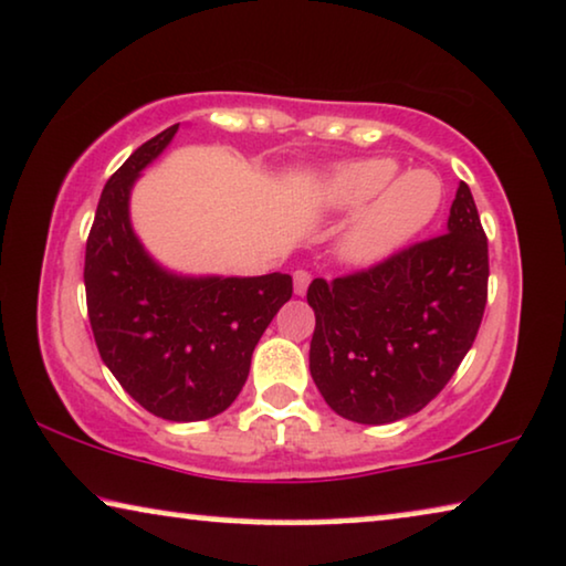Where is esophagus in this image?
<instances>
[{"mask_svg": "<svg viewBox=\"0 0 566 566\" xmlns=\"http://www.w3.org/2000/svg\"><path fill=\"white\" fill-rule=\"evenodd\" d=\"M308 283H311V275L306 270H296V273H293V291H296V296H303V293L308 291Z\"/></svg>", "mask_w": 566, "mask_h": 566, "instance_id": "obj_1", "label": "esophagus"}]
</instances>
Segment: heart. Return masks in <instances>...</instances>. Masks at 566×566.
I'll use <instances>...</instances> for the list:
<instances>
[{
  "label": "heart",
  "instance_id": "b5f03b06",
  "mask_svg": "<svg viewBox=\"0 0 566 566\" xmlns=\"http://www.w3.org/2000/svg\"><path fill=\"white\" fill-rule=\"evenodd\" d=\"M396 158L339 163L311 181L306 193L324 214H355L339 234L344 263L370 268L413 242L437 219L444 184L429 168L398 174Z\"/></svg>",
  "mask_w": 566,
  "mask_h": 566
}]
</instances>
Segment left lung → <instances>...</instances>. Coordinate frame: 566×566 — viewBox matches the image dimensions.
Returning <instances> with one entry per match:
<instances>
[{
    "instance_id": "left-lung-1",
    "label": "left lung",
    "mask_w": 566,
    "mask_h": 566,
    "mask_svg": "<svg viewBox=\"0 0 566 566\" xmlns=\"http://www.w3.org/2000/svg\"><path fill=\"white\" fill-rule=\"evenodd\" d=\"M488 275V237L460 184L444 234L359 273L316 277L308 367L332 411L370 426L419 413L478 337Z\"/></svg>"
}]
</instances>
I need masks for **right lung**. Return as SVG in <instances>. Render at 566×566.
Returning <instances> with one entry per match:
<instances>
[{"instance_id": "obj_1", "label": "right lung", "mask_w": 566, "mask_h": 566, "mask_svg": "<svg viewBox=\"0 0 566 566\" xmlns=\"http://www.w3.org/2000/svg\"><path fill=\"white\" fill-rule=\"evenodd\" d=\"M176 133L178 125L137 147L106 181L86 240V306L104 365L145 411L203 421L240 396L293 281L178 275L147 255L129 222V193Z\"/></svg>"}]
</instances>
